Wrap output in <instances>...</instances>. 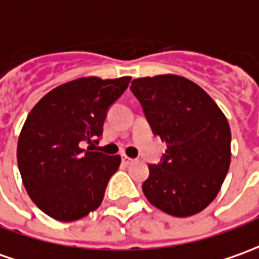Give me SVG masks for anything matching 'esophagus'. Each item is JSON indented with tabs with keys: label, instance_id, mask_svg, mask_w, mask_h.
<instances>
[{
	"label": "esophagus",
	"instance_id": "obj_1",
	"mask_svg": "<svg viewBox=\"0 0 259 259\" xmlns=\"http://www.w3.org/2000/svg\"><path fill=\"white\" fill-rule=\"evenodd\" d=\"M122 161L124 163V164H130V163L133 161V159H132V157H129V156H126V154H123Z\"/></svg>",
	"mask_w": 259,
	"mask_h": 259
}]
</instances>
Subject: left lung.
Listing matches in <instances>:
<instances>
[{"mask_svg": "<svg viewBox=\"0 0 259 259\" xmlns=\"http://www.w3.org/2000/svg\"><path fill=\"white\" fill-rule=\"evenodd\" d=\"M130 89L167 144L163 163L149 166L144 196L174 217L198 214L217 197L230 168L226 115L203 88L180 75L135 79Z\"/></svg>", "mask_w": 259, "mask_h": 259, "instance_id": "obj_1", "label": "left lung"}]
</instances>
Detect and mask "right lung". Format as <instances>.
Returning a JSON list of instances; mask_svg holds the SVG:
<instances>
[{
	"mask_svg": "<svg viewBox=\"0 0 259 259\" xmlns=\"http://www.w3.org/2000/svg\"><path fill=\"white\" fill-rule=\"evenodd\" d=\"M130 79L78 78L56 86L31 109L18 137V168L28 196L51 218L76 221L102 204L122 159L82 146L103 133L107 107Z\"/></svg>",
	"mask_w": 259,
	"mask_h": 259,
	"instance_id": "add662e5",
	"label": "right lung"
}]
</instances>
